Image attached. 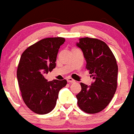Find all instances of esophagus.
Wrapping results in <instances>:
<instances>
[{
    "instance_id": "34e87169",
    "label": "esophagus",
    "mask_w": 134,
    "mask_h": 134,
    "mask_svg": "<svg viewBox=\"0 0 134 134\" xmlns=\"http://www.w3.org/2000/svg\"><path fill=\"white\" fill-rule=\"evenodd\" d=\"M67 81H68V83H75V81L74 80V79H73L72 78L68 77L67 78Z\"/></svg>"
}]
</instances>
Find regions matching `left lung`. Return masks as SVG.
Instances as JSON below:
<instances>
[{
	"label": "left lung",
	"mask_w": 134,
	"mask_h": 134,
	"mask_svg": "<svg viewBox=\"0 0 134 134\" xmlns=\"http://www.w3.org/2000/svg\"><path fill=\"white\" fill-rule=\"evenodd\" d=\"M76 46L83 51L93 79L91 85L81 83V91L76 95L81 109L87 113H96L108 106L117 86L118 66L108 45L98 39L83 38Z\"/></svg>",
	"instance_id": "obj_1"
}]
</instances>
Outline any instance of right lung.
<instances>
[{"label": "right lung", "instance_id": "obj_1", "mask_svg": "<svg viewBox=\"0 0 134 134\" xmlns=\"http://www.w3.org/2000/svg\"><path fill=\"white\" fill-rule=\"evenodd\" d=\"M64 38H47L28 47L21 55L18 71V83L26 106L40 115L55 108L59 92L67 84L66 79L48 81L46 74L56 66L57 56Z\"/></svg>", "mask_w": 134, "mask_h": 134}]
</instances>
